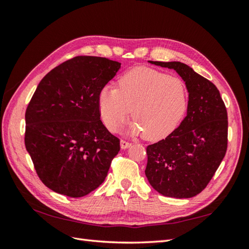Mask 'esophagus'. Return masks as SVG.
<instances>
[{"instance_id": "esophagus-1", "label": "esophagus", "mask_w": 249, "mask_h": 249, "mask_svg": "<svg viewBox=\"0 0 249 249\" xmlns=\"http://www.w3.org/2000/svg\"><path fill=\"white\" fill-rule=\"evenodd\" d=\"M131 145V143L130 142H128V141H126V140H121V147L122 149H128V147Z\"/></svg>"}]
</instances>
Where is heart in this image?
I'll use <instances>...</instances> for the list:
<instances>
[{
    "mask_svg": "<svg viewBox=\"0 0 249 249\" xmlns=\"http://www.w3.org/2000/svg\"><path fill=\"white\" fill-rule=\"evenodd\" d=\"M188 92L181 78L147 67H138L119 80V89L107 86L98 104L107 128L116 131L133 110L131 134L149 140L169 135L186 112Z\"/></svg>",
    "mask_w": 249,
    "mask_h": 249,
    "instance_id": "b5f03b06",
    "label": "heart"
}]
</instances>
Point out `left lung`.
Returning <instances> with one entry per match:
<instances>
[{"instance_id": "left-lung-1", "label": "left lung", "mask_w": 249, "mask_h": 249, "mask_svg": "<svg viewBox=\"0 0 249 249\" xmlns=\"http://www.w3.org/2000/svg\"><path fill=\"white\" fill-rule=\"evenodd\" d=\"M152 64L176 71L186 84L187 114L167 138L147 145L145 176L166 197L192 198L210 183L228 146V115L215 84L181 62Z\"/></svg>"}]
</instances>
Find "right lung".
<instances>
[{
  "label": "right lung",
  "mask_w": 249,
  "mask_h": 249,
  "mask_svg": "<svg viewBox=\"0 0 249 249\" xmlns=\"http://www.w3.org/2000/svg\"><path fill=\"white\" fill-rule=\"evenodd\" d=\"M121 63L79 55L41 79L25 111L24 143L37 176L67 197H83L105 181L120 139L100 121L99 93Z\"/></svg>",
  "instance_id": "1"
}]
</instances>
